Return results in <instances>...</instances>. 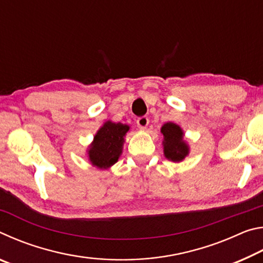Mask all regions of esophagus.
<instances>
[{"mask_svg": "<svg viewBox=\"0 0 263 263\" xmlns=\"http://www.w3.org/2000/svg\"><path fill=\"white\" fill-rule=\"evenodd\" d=\"M148 123H149V119L147 116H141V117L137 119V125L139 128H146L148 125Z\"/></svg>", "mask_w": 263, "mask_h": 263, "instance_id": "1", "label": "esophagus"}]
</instances>
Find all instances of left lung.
Instances as JSON below:
<instances>
[{
	"mask_svg": "<svg viewBox=\"0 0 263 263\" xmlns=\"http://www.w3.org/2000/svg\"><path fill=\"white\" fill-rule=\"evenodd\" d=\"M164 137L163 149L166 158L174 162L182 161L189 152L188 146L183 141V132L174 123L164 124L161 128Z\"/></svg>",
	"mask_w": 263,
	"mask_h": 263,
	"instance_id": "obj_1",
	"label": "left lung"
}]
</instances>
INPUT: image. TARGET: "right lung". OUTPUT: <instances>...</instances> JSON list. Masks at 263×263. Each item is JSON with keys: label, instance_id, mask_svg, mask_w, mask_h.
<instances>
[{"label": "right lung", "instance_id": "add662e5", "mask_svg": "<svg viewBox=\"0 0 263 263\" xmlns=\"http://www.w3.org/2000/svg\"><path fill=\"white\" fill-rule=\"evenodd\" d=\"M128 128L125 124L112 122H106L100 128L89 149V160L94 166L108 168L117 162Z\"/></svg>", "mask_w": 263, "mask_h": 263}]
</instances>
